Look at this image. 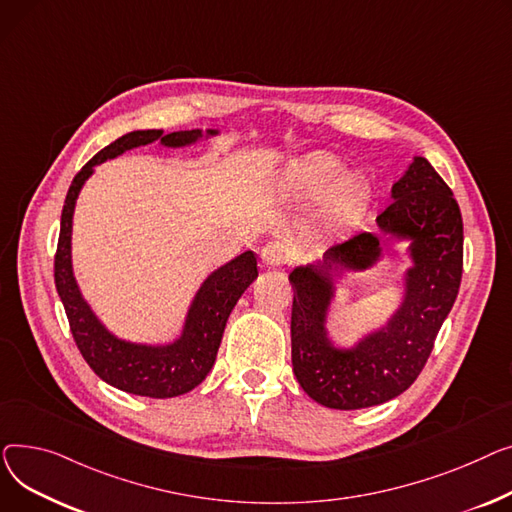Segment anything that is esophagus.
<instances>
[{
  "mask_svg": "<svg viewBox=\"0 0 512 512\" xmlns=\"http://www.w3.org/2000/svg\"><path fill=\"white\" fill-rule=\"evenodd\" d=\"M262 262L266 266H281V264H287L289 258H291V248L285 244V242H268L264 248H262V254H260Z\"/></svg>",
  "mask_w": 512,
  "mask_h": 512,
  "instance_id": "34e87169",
  "label": "esophagus"
}]
</instances>
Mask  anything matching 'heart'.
Returning a JSON list of instances; mask_svg holds the SVG:
<instances>
[{"instance_id":"b5f03b06","label":"heart","mask_w":512,"mask_h":512,"mask_svg":"<svg viewBox=\"0 0 512 512\" xmlns=\"http://www.w3.org/2000/svg\"><path fill=\"white\" fill-rule=\"evenodd\" d=\"M341 173V163L328 153H314L302 165V175L306 184L322 192L328 186H333L335 179ZM370 202V188L362 177L347 175L330 188L326 202V223L333 231L349 229L357 219L362 217Z\"/></svg>"}]
</instances>
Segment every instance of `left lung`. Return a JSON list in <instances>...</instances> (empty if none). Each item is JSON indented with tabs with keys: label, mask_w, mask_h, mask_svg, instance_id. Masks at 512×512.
<instances>
[{
	"label": "left lung",
	"mask_w": 512,
	"mask_h": 512,
	"mask_svg": "<svg viewBox=\"0 0 512 512\" xmlns=\"http://www.w3.org/2000/svg\"><path fill=\"white\" fill-rule=\"evenodd\" d=\"M376 227L333 246L322 262L295 268L289 275L293 372L308 397L330 409L372 407L407 390L424 370L461 287V210L444 179L424 157H415L393 186V200L378 215ZM386 232L414 239L416 266L408 274L406 302L386 329L351 352H339L323 333V316L332 294L329 273L371 263Z\"/></svg>",
	"instance_id": "8db88e82"
}]
</instances>
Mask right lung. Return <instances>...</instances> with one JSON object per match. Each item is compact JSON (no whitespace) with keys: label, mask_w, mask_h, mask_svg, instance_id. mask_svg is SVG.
Here are the masks:
<instances>
[{"label":"right lung","mask_w":512,"mask_h":512,"mask_svg":"<svg viewBox=\"0 0 512 512\" xmlns=\"http://www.w3.org/2000/svg\"><path fill=\"white\" fill-rule=\"evenodd\" d=\"M208 134L215 132L210 130ZM200 136V130L171 134H163V130H136L117 138L115 142L99 150L76 173L62 210V227H59L53 275L76 347L80 349L84 362L93 368L99 378L119 390H126V393L140 397L169 399L184 395L206 378L217 359L223 330L233 306L248 289V285L258 277L256 254L244 252L242 256H237L235 260L215 270L204 281L190 308L184 335L175 343L167 347L132 345L113 337L95 318V314L90 312L78 291L72 275L70 256L74 204L82 184L93 175L95 165L122 155L130 148L155 140H161L165 146H184Z\"/></svg>","instance_id":"1"}]
</instances>
